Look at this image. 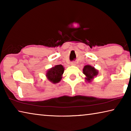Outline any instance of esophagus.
I'll return each instance as SVG.
<instances>
[{"mask_svg": "<svg viewBox=\"0 0 131 131\" xmlns=\"http://www.w3.org/2000/svg\"><path fill=\"white\" fill-rule=\"evenodd\" d=\"M71 65H76V62H71Z\"/></svg>", "mask_w": 131, "mask_h": 131, "instance_id": "obj_1", "label": "esophagus"}]
</instances>
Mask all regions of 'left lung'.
Wrapping results in <instances>:
<instances>
[{
	"label": "left lung",
	"mask_w": 131,
	"mask_h": 131,
	"mask_svg": "<svg viewBox=\"0 0 131 131\" xmlns=\"http://www.w3.org/2000/svg\"><path fill=\"white\" fill-rule=\"evenodd\" d=\"M83 73L85 75V79L88 82H91L92 80L98 74V71L91 65H85L83 70Z\"/></svg>",
	"instance_id": "8db88e82"
}]
</instances>
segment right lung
<instances>
[{
	"label": "right lung",
	"instance_id": "1",
	"mask_svg": "<svg viewBox=\"0 0 131 131\" xmlns=\"http://www.w3.org/2000/svg\"><path fill=\"white\" fill-rule=\"evenodd\" d=\"M63 72V66L62 65H58L48 70L46 76L48 80L52 83L56 84L61 81Z\"/></svg>",
	"mask_w": 131,
	"mask_h": 131
}]
</instances>
